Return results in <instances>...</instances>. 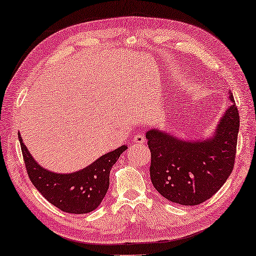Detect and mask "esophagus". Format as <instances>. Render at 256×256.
Returning <instances> with one entry per match:
<instances>
[{
  "label": "esophagus",
  "mask_w": 256,
  "mask_h": 256,
  "mask_svg": "<svg viewBox=\"0 0 256 256\" xmlns=\"http://www.w3.org/2000/svg\"><path fill=\"white\" fill-rule=\"evenodd\" d=\"M133 141H134V144H144L146 141L144 136L141 134V133H136L134 138H133Z\"/></svg>",
  "instance_id": "esophagus-1"
}]
</instances>
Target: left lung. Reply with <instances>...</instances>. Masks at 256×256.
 Returning <instances> with one entry per match:
<instances>
[{"instance_id": "obj_1", "label": "left lung", "mask_w": 256, "mask_h": 256, "mask_svg": "<svg viewBox=\"0 0 256 256\" xmlns=\"http://www.w3.org/2000/svg\"><path fill=\"white\" fill-rule=\"evenodd\" d=\"M226 109L213 136L192 141L152 128L146 133L152 152L150 179L166 200L180 205H200L216 194L232 172L236 158L239 112Z\"/></svg>"}]
</instances>
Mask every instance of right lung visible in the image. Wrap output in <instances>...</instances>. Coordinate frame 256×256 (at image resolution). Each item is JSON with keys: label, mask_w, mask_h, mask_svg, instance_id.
Instances as JSON below:
<instances>
[{"label": "right lung", "mask_w": 256, "mask_h": 256, "mask_svg": "<svg viewBox=\"0 0 256 256\" xmlns=\"http://www.w3.org/2000/svg\"><path fill=\"white\" fill-rule=\"evenodd\" d=\"M18 138L32 184L48 202L64 212L74 214L88 213L98 208L107 194L112 165L128 149L126 146H122L104 154L80 171L60 174L43 168L36 163L24 144L20 133Z\"/></svg>", "instance_id": "add662e5"}]
</instances>
